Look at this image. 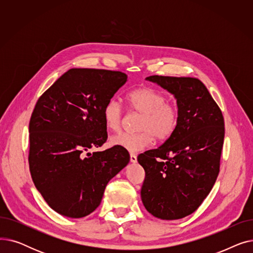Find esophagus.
Masks as SVG:
<instances>
[{
    "mask_svg": "<svg viewBox=\"0 0 253 253\" xmlns=\"http://www.w3.org/2000/svg\"><path fill=\"white\" fill-rule=\"evenodd\" d=\"M130 161H131V163L137 162V157L135 154H130Z\"/></svg>",
    "mask_w": 253,
    "mask_h": 253,
    "instance_id": "1",
    "label": "esophagus"
}]
</instances>
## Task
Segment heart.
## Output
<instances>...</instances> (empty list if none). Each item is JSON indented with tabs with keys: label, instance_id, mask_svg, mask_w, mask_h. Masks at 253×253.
<instances>
[{
	"label": "heart",
	"instance_id": "obj_1",
	"mask_svg": "<svg viewBox=\"0 0 253 253\" xmlns=\"http://www.w3.org/2000/svg\"><path fill=\"white\" fill-rule=\"evenodd\" d=\"M127 101L132 111L141 114L138 123L140 132L113 136L110 141L112 145L129 152H139L150 147L154 137L158 141H164L176 131L179 123L178 106L167 101L160 90L148 86L136 88L127 95ZM102 115L106 128L114 132L121 130L125 116L121 102L112 98L104 105Z\"/></svg>",
	"mask_w": 253,
	"mask_h": 253
}]
</instances>
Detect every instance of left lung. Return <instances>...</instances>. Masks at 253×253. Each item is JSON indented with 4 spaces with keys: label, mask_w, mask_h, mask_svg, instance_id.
Returning a JSON list of instances; mask_svg holds the SVG:
<instances>
[{
    "label": "left lung",
    "mask_w": 253,
    "mask_h": 253,
    "mask_svg": "<svg viewBox=\"0 0 253 253\" xmlns=\"http://www.w3.org/2000/svg\"><path fill=\"white\" fill-rule=\"evenodd\" d=\"M145 80L174 95L179 123L161 147L137 157L145 172L141 200L155 217L179 219L196 211L215 183L224 138L223 117L199 79L150 76Z\"/></svg>",
    "instance_id": "1"
}]
</instances>
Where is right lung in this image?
<instances>
[{"mask_svg":"<svg viewBox=\"0 0 253 253\" xmlns=\"http://www.w3.org/2000/svg\"><path fill=\"white\" fill-rule=\"evenodd\" d=\"M127 81L122 72L71 69L47 89L31 117L33 181L57 213L81 218L100 204L108 182L130 161L115 147L89 153L108 139L103 108Z\"/></svg>","mask_w":253,"mask_h":253,"instance_id":"add662e5","label":"right lung"}]
</instances>
